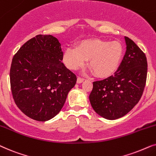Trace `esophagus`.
Instances as JSON below:
<instances>
[{"label":"esophagus","mask_w":156,"mask_h":156,"mask_svg":"<svg viewBox=\"0 0 156 156\" xmlns=\"http://www.w3.org/2000/svg\"><path fill=\"white\" fill-rule=\"evenodd\" d=\"M84 79H83L81 78H78V79H77V83H81L82 82H83Z\"/></svg>","instance_id":"obj_1"}]
</instances>
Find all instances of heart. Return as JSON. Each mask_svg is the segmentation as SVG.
I'll use <instances>...</instances> for the list:
<instances>
[{
	"label": "heart",
	"instance_id": "heart-1",
	"mask_svg": "<svg viewBox=\"0 0 156 156\" xmlns=\"http://www.w3.org/2000/svg\"><path fill=\"white\" fill-rule=\"evenodd\" d=\"M123 55V47L118 41L90 39L83 41L76 48H67L63 61L68 69L75 70L84 66L88 60V66L98 77H106L117 69Z\"/></svg>",
	"mask_w": 156,
	"mask_h": 156
}]
</instances>
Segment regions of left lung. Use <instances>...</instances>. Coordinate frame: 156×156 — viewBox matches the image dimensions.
<instances>
[{
  "label": "left lung",
  "instance_id": "8db88e82",
  "mask_svg": "<svg viewBox=\"0 0 156 156\" xmlns=\"http://www.w3.org/2000/svg\"><path fill=\"white\" fill-rule=\"evenodd\" d=\"M126 54L113 76L93 82L89 95L96 113L108 120L123 117L131 111L142 96L146 86L148 63L138 45L125 36Z\"/></svg>",
  "mask_w": 156,
  "mask_h": 156
}]
</instances>
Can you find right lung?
<instances>
[{
    "label": "right lung",
    "instance_id": "1",
    "mask_svg": "<svg viewBox=\"0 0 156 156\" xmlns=\"http://www.w3.org/2000/svg\"><path fill=\"white\" fill-rule=\"evenodd\" d=\"M63 52L51 35H38L12 60L10 87L16 104L28 117L47 121L61 111L77 78L61 61Z\"/></svg>",
    "mask_w": 156,
    "mask_h": 156
}]
</instances>
